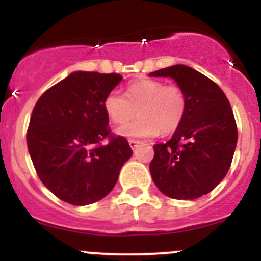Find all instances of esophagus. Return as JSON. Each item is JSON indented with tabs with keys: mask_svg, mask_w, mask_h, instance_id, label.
<instances>
[{
	"mask_svg": "<svg viewBox=\"0 0 261 261\" xmlns=\"http://www.w3.org/2000/svg\"><path fill=\"white\" fill-rule=\"evenodd\" d=\"M128 142H129V145H130V147H132V149H136V147L138 146V144H140V141H138V140H132V138H130Z\"/></svg>",
	"mask_w": 261,
	"mask_h": 261,
	"instance_id": "1",
	"label": "esophagus"
}]
</instances>
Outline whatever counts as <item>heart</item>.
Listing matches in <instances>:
<instances>
[{"label":"heart","mask_w":261,"mask_h":261,"mask_svg":"<svg viewBox=\"0 0 261 261\" xmlns=\"http://www.w3.org/2000/svg\"><path fill=\"white\" fill-rule=\"evenodd\" d=\"M105 110L112 123L124 124L117 135L123 137H151L159 132H174L183 121L187 110L184 91L177 85L158 80H137L126 86L125 95L112 91L105 99Z\"/></svg>","instance_id":"1"}]
</instances>
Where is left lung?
I'll use <instances>...</instances> for the list:
<instances>
[{
    "label": "left lung",
    "instance_id": "8db88e82",
    "mask_svg": "<svg viewBox=\"0 0 261 261\" xmlns=\"http://www.w3.org/2000/svg\"><path fill=\"white\" fill-rule=\"evenodd\" d=\"M149 75L171 77L187 99L186 115L171 140L153 146V181L171 199H199L222 181L231 166L238 141L231 106L216 82L190 66L172 65Z\"/></svg>",
    "mask_w": 261,
    "mask_h": 261
}]
</instances>
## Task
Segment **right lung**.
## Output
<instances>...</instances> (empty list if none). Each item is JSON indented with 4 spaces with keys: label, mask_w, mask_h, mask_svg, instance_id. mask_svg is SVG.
<instances>
[{
    "label": "right lung",
    "mask_w": 261,
    "mask_h": 261,
    "mask_svg": "<svg viewBox=\"0 0 261 261\" xmlns=\"http://www.w3.org/2000/svg\"><path fill=\"white\" fill-rule=\"evenodd\" d=\"M123 80L116 73L74 71L36 102L27 147L41 183L62 201L89 205L115 187L133 151L108 126L105 99Z\"/></svg>",
    "instance_id": "right-lung-1"
}]
</instances>
